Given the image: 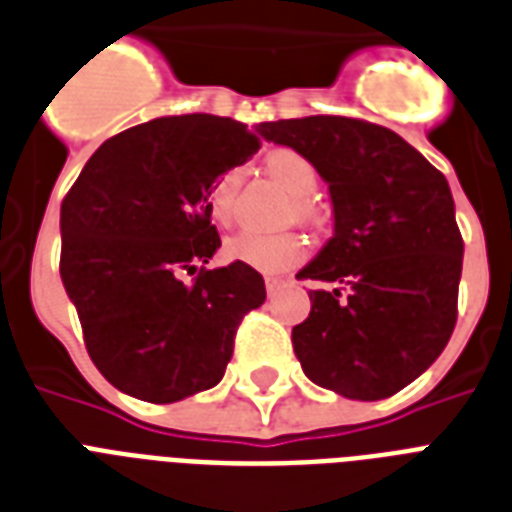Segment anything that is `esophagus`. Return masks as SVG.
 I'll use <instances>...</instances> for the list:
<instances>
[{"instance_id":"esophagus-1","label":"esophagus","mask_w":512,"mask_h":512,"mask_svg":"<svg viewBox=\"0 0 512 512\" xmlns=\"http://www.w3.org/2000/svg\"><path fill=\"white\" fill-rule=\"evenodd\" d=\"M281 284H284V281L276 279V276H265V289H268V297L276 295V292L281 289Z\"/></svg>"}]
</instances>
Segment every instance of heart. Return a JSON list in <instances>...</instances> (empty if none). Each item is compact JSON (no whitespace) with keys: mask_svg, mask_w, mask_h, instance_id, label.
<instances>
[{"mask_svg":"<svg viewBox=\"0 0 512 512\" xmlns=\"http://www.w3.org/2000/svg\"><path fill=\"white\" fill-rule=\"evenodd\" d=\"M265 170L271 172L289 193H295V212L303 220L319 217V204L311 193L319 185L316 164L295 148H276L265 159ZM241 188V170H228L217 177L209 191V215L217 223H228L236 207V196ZM305 239L295 231L265 233L241 231L223 244V257L228 263H244L260 273H284L305 260Z\"/></svg>","mask_w":512,"mask_h":512,"instance_id":"1","label":"heart"}]
</instances>
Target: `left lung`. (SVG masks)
Instances as JSON below:
<instances>
[{
	"instance_id": "8db88e82",
	"label": "left lung",
	"mask_w": 512,
	"mask_h": 512,
	"mask_svg": "<svg viewBox=\"0 0 512 512\" xmlns=\"http://www.w3.org/2000/svg\"><path fill=\"white\" fill-rule=\"evenodd\" d=\"M265 140L305 154L329 183L335 236L297 279L311 292L292 329L308 380L380 401L428 369L457 324L462 233L446 177L404 138L348 116L260 124Z\"/></svg>"
}]
</instances>
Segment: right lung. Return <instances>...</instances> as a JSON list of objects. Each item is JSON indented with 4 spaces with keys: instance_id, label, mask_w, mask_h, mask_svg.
<instances>
[{
    "instance_id": "right-lung-1",
    "label": "right lung",
    "mask_w": 512,
    "mask_h": 512,
    "mask_svg": "<svg viewBox=\"0 0 512 512\" xmlns=\"http://www.w3.org/2000/svg\"><path fill=\"white\" fill-rule=\"evenodd\" d=\"M257 148L225 116H164L108 138L66 193L60 279L114 388L172 404L223 380L265 281L244 263L204 268L220 247L209 191Z\"/></svg>"
}]
</instances>
